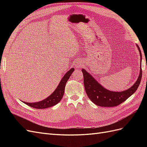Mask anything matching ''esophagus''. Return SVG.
<instances>
[{
    "mask_svg": "<svg viewBox=\"0 0 147 147\" xmlns=\"http://www.w3.org/2000/svg\"><path fill=\"white\" fill-rule=\"evenodd\" d=\"M75 65H76L77 68H80V67L83 66V63L82 61H80V60H78V61H77L76 62H75Z\"/></svg>",
    "mask_w": 147,
    "mask_h": 147,
    "instance_id": "obj_1",
    "label": "esophagus"
}]
</instances>
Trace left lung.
Listing matches in <instances>:
<instances>
[{"mask_svg":"<svg viewBox=\"0 0 147 147\" xmlns=\"http://www.w3.org/2000/svg\"><path fill=\"white\" fill-rule=\"evenodd\" d=\"M140 56V73L136 83L127 90L123 91H113L107 90L97 82L87 71L82 69L84 78V86L88 97L96 105L100 107H115L123 103L132 96L137 90L142 76V53L139 47L136 45Z\"/></svg>","mask_w":147,"mask_h":147,"instance_id":"1","label":"left lung"}]
</instances>
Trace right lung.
Returning <instances> with one entry per match:
<instances>
[{"mask_svg": "<svg viewBox=\"0 0 147 147\" xmlns=\"http://www.w3.org/2000/svg\"><path fill=\"white\" fill-rule=\"evenodd\" d=\"M74 70V68H72L69 70H68L67 72L65 73V74L64 75L63 78H62L58 84V86H57L55 91L53 92L50 96L48 97L47 98L37 102H32V103L26 102H23L26 105L31 107L37 109H46L56 105L57 103H59L62 99V98H63L64 93L66 82L68 81L70 76L72 75Z\"/></svg>", "mask_w": 147, "mask_h": 147, "instance_id": "add662e5", "label": "right lung"}]
</instances>
